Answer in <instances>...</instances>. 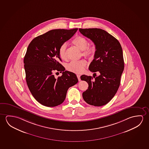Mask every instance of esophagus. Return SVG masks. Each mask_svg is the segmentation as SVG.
I'll use <instances>...</instances> for the list:
<instances>
[{"label":"esophagus","instance_id":"esophagus-1","mask_svg":"<svg viewBox=\"0 0 149 149\" xmlns=\"http://www.w3.org/2000/svg\"><path fill=\"white\" fill-rule=\"evenodd\" d=\"M77 78H78V81H80L81 79H80V75H79V74H77Z\"/></svg>","mask_w":149,"mask_h":149}]
</instances>
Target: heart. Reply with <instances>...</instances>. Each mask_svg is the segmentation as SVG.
I'll return each mask as SVG.
<instances>
[{
	"label": "heart",
	"instance_id": "1",
	"mask_svg": "<svg viewBox=\"0 0 149 149\" xmlns=\"http://www.w3.org/2000/svg\"><path fill=\"white\" fill-rule=\"evenodd\" d=\"M72 43L80 50H83V55L87 57L92 58L95 54L96 47L94 44L88 46V41L87 39L81 36L76 37L72 41ZM66 44H62L59 49L60 57L63 60L66 59ZM87 65V61L84 59L78 61H72L66 65V69L68 71L75 73L82 72Z\"/></svg>",
	"mask_w": 149,
	"mask_h": 149
}]
</instances>
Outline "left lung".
I'll list each match as a JSON object with an SVG mask.
<instances>
[{
    "label": "left lung",
    "mask_w": 149,
    "mask_h": 149,
    "mask_svg": "<svg viewBox=\"0 0 149 149\" xmlns=\"http://www.w3.org/2000/svg\"><path fill=\"white\" fill-rule=\"evenodd\" d=\"M79 31L96 46L94 59L89 69L99 74L96 77V73L93 74V77L86 75L80 76L81 80L89 85L83 93V99L91 105H105L115 96L120 84L124 68L121 44L115 37L101 29L79 28Z\"/></svg>",
    "instance_id": "obj_1"
}]
</instances>
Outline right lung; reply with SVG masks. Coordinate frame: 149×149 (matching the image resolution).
<instances>
[{
    "mask_svg": "<svg viewBox=\"0 0 149 149\" xmlns=\"http://www.w3.org/2000/svg\"><path fill=\"white\" fill-rule=\"evenodd\" d=\"M78 30L54 29L33 39L24 59L26 80L34 99L42 105L55 107L66 97L70 87L78 83L75 74L65 71L59 54L60 47ZM54 71L63 72L56 79Z\"/></svg>",
    "mask_w": 149,
    "mask_h": 149,
    "instance_id": "1",
    "label": "right lung"
}]
</instances>
